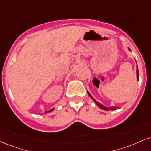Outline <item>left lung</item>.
<instances>
[{"label":"left lung","instance_id":"obj_1","mask_svg":"<svg viewBox=\"0 0 151 151\" xmlns=\"http://www.w3.org/2000/svg\"><path fill=\"white\" fill-rule=\"evenodd\" d=\"M129 50H130V49L129 48ZM136 74H137V80H138V78H139V75H138V66H137V70H136ZM87 93H88V94H89V96H90V98L91 99H93V101L95 102V103H96V104L99 107L100 109H103V110H106V111H109V110H116V109H119V107H116V106H112V107H106V106H104V105H102L101 104H100V103H99L98 101H96V100L94 99H93V97L92 96H91V94H90V93L89 92V91H87Z\"/></svg>","mask_w":151,"mask_h":151}]
</instances>
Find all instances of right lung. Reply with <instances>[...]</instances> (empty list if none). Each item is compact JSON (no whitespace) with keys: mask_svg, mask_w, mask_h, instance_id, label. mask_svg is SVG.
I'll return each instance as SVG.
<instances>
[{"mask_svg":"<svg viewBox=\"0 0 151 151\" xmlns=\"http://www.w3.org/2000/svg\"><path fill=\"white\" fill-rule=\"evenodd\" d=\"M54 109H55V108H53V109H50V111H45V114H46V113H48V112H51V111H52L54 110Z\"/></svg>","mask_w":151,"mask_h":151,"instance_id":"1","label":"right lung"}]
</instances>
